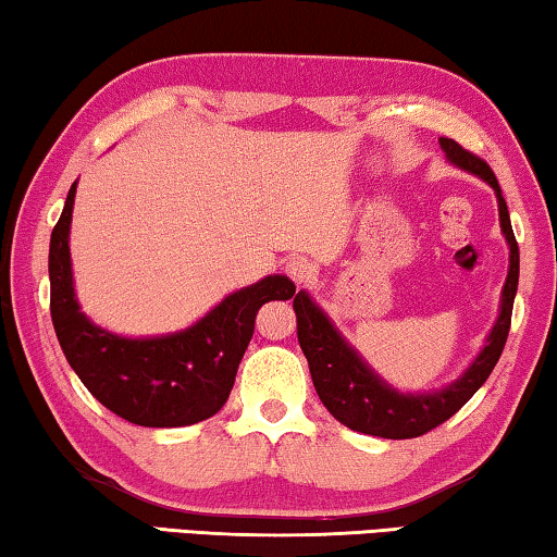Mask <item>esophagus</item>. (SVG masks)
Listing matches in <instances>:
<instances>
[{
	"instance_id": "34e87169",
	"label": "esophagus",
	"mask_w": 557,
	"mask_h": 557,
	"mask_svg": "<svg viewBox=\"0 0 557 557\" xmlns=\"http://www.w3.org/2000/svg\"><path fill=\"white\" fill-rule=\"evenodd\" d=\"M285 272L297 282V285H307V282L314 277V264L307 258H289L285 264Z\"/></svg>"
}]
</instances>
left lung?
<instances>
[{
	"label": "left lung",
	"mask_w": 557,
	"mask_h": 557,
	"mask_svg": "<svg viewBox=\"0 0 557 557\" xmlns=\"http://www.w3.org/2000/svg\"><path fill=\"white\" fill-rule=\"evenodd\" d=\"M438 144L448 163L488 183L493 193H496L500 233L506 237L510 250L508 277L500 293L498 317L479 355L451 384L434 392H399L386 379L379 376L367 364V359L344 339V334L334 326L330 314L314 302L310 293L299 289L295 297L297 339L307 357V364H310L314 389L320 394L326 411L347 429L359 431V434L382 438H413L436 429L438 423L451 419L481 389L485 379L491 376L493 367H496V361L500 359V351L508 339L510 314H513V299L518 293L520 255L513 227H510L506 198H503L500 185L488 163L481 161L479 156L463 151L451 138H438Z\"/></svg>",
	"instance_id": "left-lung-1"
}]
</instances>
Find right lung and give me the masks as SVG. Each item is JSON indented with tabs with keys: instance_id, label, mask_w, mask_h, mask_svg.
Segmentation results:
<instances>
[{
	"instance_id": "right-lung-1",
	"label": "right lung",
	"mask_w": 557,
	"mask_h": 557,
	"mask_svg": "<svg viewBox=\"0 0 557 557\" xmlns=\"http://www.w3.org/2000/svg\"><path fill=\"white\" fill-rule=\"evenodd\" d=\"M74 198L76 183L49 245L51 322L66 361L106 409L138 426L173 429L210 419L231 396L258 310L293 297L295 282L268 275L220 299L185 330L123 337L88 320L78 305L69 250Z\"/></svg>"
}]
</instances>
